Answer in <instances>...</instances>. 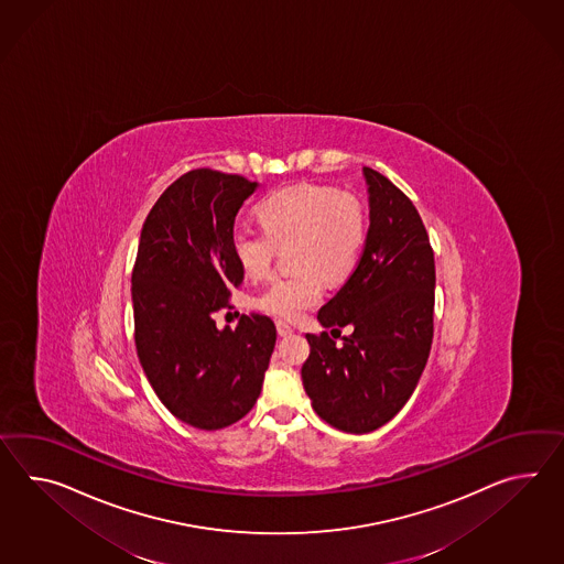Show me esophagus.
I'll use <instances>...</instances> for the list:
<instances>
[{
  "label": "esophagus",
  "instance_id": "1",
  "mask_svg": "<svg viewBox=\"0 0 564 564\" xmlns=\"http://www.w3.org/2000/svg\"><path fill=\"white\" fill-rule=\"evenodd\" d=\"M276 332H279V336H291L295 330H293V326H289L288 322L276 319Z\"/></svg>",
  "mask_w": 564,
  "mask_h": 564
}]
</instances>
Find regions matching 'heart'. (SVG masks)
Listing matches in <instances>:
<instances>
[{"instance_id":"obj_1","label":"heart","mask_w":564,"mask_h":564,"mask_svg":"<svg viewBox=\"0 0 564 564\" xmlns=\"http://www.w3.org/2000/svg\"><path fill=\"white\" fill-rule=\"evenodd\" d=\"M262 232L236 226L230 247L242 273L269 275L276 248L288 247L295 269L276 275L254 297V305L281 319H295L322 302L324 283H338L352 273L367 238V212L352 193L300 183L271 193L257 206Z\"/></svg>"}]
</instances>
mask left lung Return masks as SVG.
Wrapping results in <instances>:
<instances>
[{
  "mask_svg": "<svg viewBox=\"0 0 564 564\" xmlns=\"http://www.w3.org/2000/svg\"><path fill=\"white\" fill-rule=\"evenodd\" d=\"M371 226L357 269L317 319L334 332L305 334V393L317 415L350 434L387 424L412 398L434 336L436 267L426 226L412 199L365 166Z\"/></svg>",
  "mask_w": 564,
  "mask_h": 564,
  "instance_id": "8db88e82",
  "label": "left lung"
}]
</instances>
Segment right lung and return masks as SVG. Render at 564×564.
<instances>
[{
  "label": "right lung",
  "mask_w": 564,
  "mask_h": 564,
  "mask_svg": "<svg viewBox=\"0 0 564 564\" xmlns=\"http://www.w3.org/2000/svg\"><path fill=\"white\" fill-rule=\"evenodd\" d=\"M257 189L242 175L193 169L152 206L132 269L134 343L154 393L181 422L220 430L245 417L261 395L275 348L273 319L240 317L216 328L245 273L230 234Z\"/></svg>",
  "instance_id": "1"
}]
</instances>
